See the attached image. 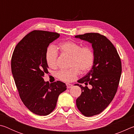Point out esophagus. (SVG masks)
<instances>
[{
  "instance_id": "1",
  "label": "esophagus",
  "mask_w": 134,
  "mask_h": 134,
  "mask_svg": "<svg viewBox=\"0 0 134 134\" xmlns=\"http://www.w3.org/2000/svg\"><path fill=\"white\" fill-rule=\"evenodd\" d=\"M66 85H67V87L68 88V89H70V88L72 87V84H70V83H67Z\"/></svg>"
}]
</instances>
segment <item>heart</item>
I'll return each instance as SVG.
<instances>
[{
	"mask_svg": "<svg viewBox=\"0 0 134 134\" xmlns=\"http://www.w3.org/2000/svg\"><path fill=\"white\" fill-rule=\"evenodd\" d=\"M58 48L61 53L71 57L70 69L62 70L57 74V77L64 81H71L76 79L80 72H86L91 69L94 63L93 51L89 47H82L77 42L68 41L60 43ZM57 52L54 47L50 46L47 49L45 60L48 66L55 69L57 66Z\"/></svg>",
	"mask_w": 134,
	"mask_h": 134,
	"instance_id": "b5f03b06",
	"label": "heart"
}]
</instances>
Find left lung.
I'll use <instances>...</instances> for the list:
<instances>
[{
    "mask_svg": "<svg viewBox=\"0 0 134 134\" xmlns=\"http://www.w3.org/2000/svg\"><path fill=\"white\" fill-rule=\"evenodd\" d=\"M75 38L90 43L93 50L91 70L77 81L86 86L74 85L81 89V95L76 99L78 109L85 116H92L105 109L116 94L122 72L121 61L114 45L105 36L87 33Z\"/></svg>",
    "mask_w": 134,
    "mask_h": 134,
    "instance_id": "obj_1",
    "label": "left lung"
}]
</instances>
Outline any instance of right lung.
<instances>
[{"instance_id":"1","label":"right lung","mask_w":134,"mask_h":134,"mask_svg":"<svg viewBox=\"0 0 134 134\" xmlns=\"http://www.w3.org/2000/svg\"><path fill=\"white\" fill-rule=\"evenodd\" d=\"M59 37L56 32L32 31L17 44L12 57L11 69L20 97L29 110L40 116L49 114L59 95L67 89L62 81L49 84L43 79L48 73L46 50Z\"/></svg>"}]
</instances>
